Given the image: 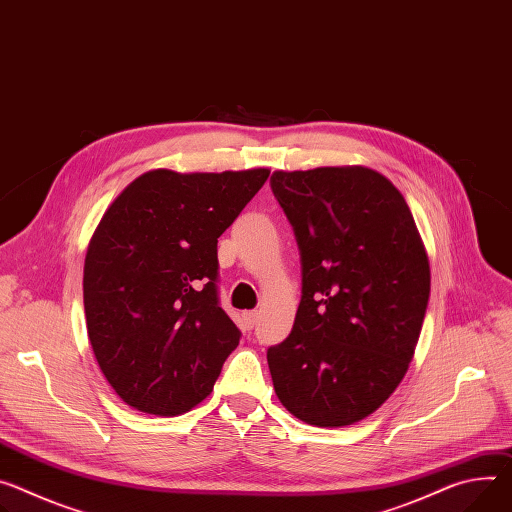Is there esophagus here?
<instances>
[{"instance_id": "1", "label": "esophagus", "mask_w": 512, "mask_h": 512, "mask_svg": "<svg viewBox=\"0 0 512 512\" xmlns=\"http://www.w3.org/2000/svg\"><path fill=\"white\" fill-rule=\"evenodd\" d=\"M243 320H245V327H247V329H253L255 324H257V320H259V312H255V310L243 312Z\"/></svg>"}]
</instances>
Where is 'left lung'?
Wrapping results in <instances>:
<instances>
[{"label":"left lung","mask_w":512,"mask_h":512,"mask_svg":"<svg viewBox=\"0 0 512 512\" xmlns=\"http://www.w3.org/2000/svg\"><path fill=\"white\" fill-rule=\"evenodd\" d=\"M271 188L302 253L294 329L267 349L273 390L306 425H355L390 398L414 357L431 294L425 243L376 169H280Z\"/></svg>","instance_id":"obj_1"}]
</instances>
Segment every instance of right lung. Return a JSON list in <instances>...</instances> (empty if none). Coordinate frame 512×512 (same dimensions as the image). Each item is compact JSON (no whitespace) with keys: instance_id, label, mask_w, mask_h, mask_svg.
<instances>
[{"instance_id":"add662e5","label":"right lung","mask_w":512,"mask_h":512,"mask_svg":"<svg viewBox=\"0 0 512 512\" xmlns=\"http://www.w3.org/2000/svg\"><path fill=\"white\" fill-rule=\"evenodd\" d=\"M269 177L153 169L108 206L87 245L83 308L102 374L128 406L177 416L210 396L241 339L216 296V243Z\"/></svg>"}]
</instances>
